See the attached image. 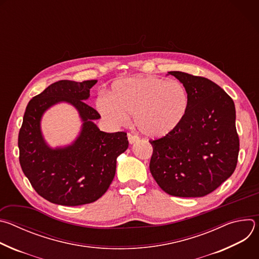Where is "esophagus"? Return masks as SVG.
<instances>
[{"mask_svg":"<svg viewBox=\"0 0 259 259\" xmlns=\"http://www.w3.org/2000/svg\"><path fill=\"white\" fill-rule=\"evenodd\" d=\"M128 140L129 142L132 144V143H135L139 140V137L133 133H128Z\"/></svg>","mask_w":259,"mask_h":259,"instance_id":"1","label":"esophagus"}]
</instances>
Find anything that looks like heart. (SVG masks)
I'll use <instances>...</instances> for the list:
<instances>
[{
    "label": "heart",
    "mask_w": 259,
    "mask_h": 259,
    "mask_svg": "<svg viewBox=\"0 0 259 259\" xmlns=\"http://www.w3.org/2000/svg\"><path fill=\"white\" fill-rule=\"evenodd\" d=\"M97 108L106 119L121 123L134 115L139 131L162 137L174 131L186 117L189 94L182 83L147 76L120 80L107 98L97 100Z\"/></svg>",
    "instance_id": "heart-1"
}]
</instances>
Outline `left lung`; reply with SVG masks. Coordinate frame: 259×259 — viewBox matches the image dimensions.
I'll return each instance as SVG.
<instances>
[{
  "label": "left lung",
  "mask_w": 259,
  "mask_h": 259,
  "mask_svg": "<svg viewBox=\"0 0 259 259\" xmlns=\"http://www.w3.org/2000/svg\"><path fill=\"white\" fill-rule=\"evenodd\" d=\"M189 94L188 113L180 125L159 139L150 140V170L167 194L204 197L235 171L240 139L231 96L214 82L182 71H169Z\"/></svg>",
  "instance_id": "8db88e82"
}]
</instances>
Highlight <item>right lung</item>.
Here are the masks:
<instances>
[{
  "label": "right lung",
  "instance_id": "1",
  "mask_svg": "<svg viewBox=\"0 0 259 259\" xmlns=\"http://www.w3.org/2000/svg\"><path fill=\"white\" fill-rule=\"evenodd\" d=\"M96 82H55L26 106L18 134L19 163L34 191L51 203L79 206L98 200L115 177L117 158L129 145L126 132H102L92 122L100 115L84 100ZM59 101L75 105L84 123L75 144L51 150L41 137L39 120L48 107Z\"/></svg>",
  "mask_w": 259,
  "mask_h": 259
}]
</instances>
